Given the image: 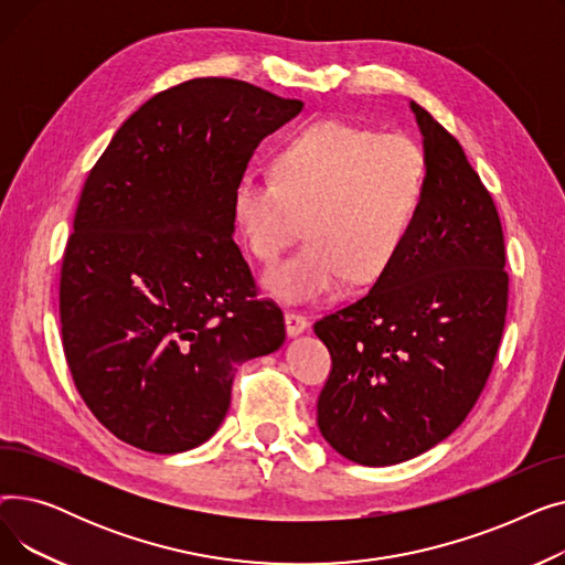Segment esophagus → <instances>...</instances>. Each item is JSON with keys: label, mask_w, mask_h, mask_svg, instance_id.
Masks as SVG:
<instances>
[{"label": "esophagus", "mask_w": 565, "mask_h": 565, "mask_svg": "<svg viewBox=\"0 0 565 565\" xmlns=\"http://www.w3.org/2000/svg\"><path fill=\"white\" fill-rule=\"evenodd\" d=\"M284 320H286V334H288V337H300V334H305L307 328H309L307 318H305L302 313H298V311H286Z\"/></svg>", "instance_id": "34e87169"}]
</instances>
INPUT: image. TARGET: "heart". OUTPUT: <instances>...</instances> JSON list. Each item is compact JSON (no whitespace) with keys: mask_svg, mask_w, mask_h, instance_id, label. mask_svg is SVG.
<instances>
[{"mask_svg":"<svg viewBox=\"0 0 565 565\" xmlns=\"http://www.w3.org/2000/svg\"><path fill=\"white\" fill-rule=\"evenodd\" d=\"M426 160L405 135H377L320 121L290 137L273 178L245 173L233 190V220L252 254L277 260L298 237L307 245L263 277L286 305H311L350 277L375 279L398 254L422 203Z\"/></svg>","mask_w":565,"mask_h":565,"instance_id":"obj_1","label":"heart"}]
</instances>
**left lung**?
I'll list each match as a JSON object with an SVG mask.
<instances>
[{
  "label": "left lung",
  "instance_id": "left-lung-1",
  "mask_svg": "<svg viewBox=\"0 0 565 565\" xmlns=\"http://www.w3.org/2000/svg\"><path fill=\"white\" fill-rule=\"evenodd\" d=\"M426 181L405 241L362 300L316 322L332 354L318 428L384 467L447 439L481 396L509 302L503 233L462 146L414 100Z\"/></svg>",
  "mask_w": 565,
  "mask_h": 565
}]
</instances>
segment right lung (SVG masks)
Segmentation results:
<instances>
[{"label": "right lung", "mask_w": 565, "mask_h": 565, "mask_svg": "<svg viewBox=\"0 0 565 565\" xmlns=\"http://www.w3.org/2000/svg\"><path fill=\"white\" fill-rule=\"evenodd\" d=\"M302 107L241 79H190L143 103L88 173L58 290L64 352L88 409L130 447H199L237 366L284 345V316L254 300L233 241V190Z\"/></svg>", "instance_id": "1"}]
</instances>
